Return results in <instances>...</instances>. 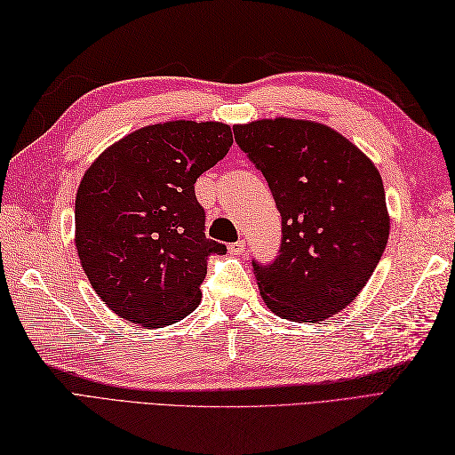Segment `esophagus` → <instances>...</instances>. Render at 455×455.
Masks as SVG:
<instances>
[{
    "mask_svg": "<svg viewBox=\"0 0 455 455\" xmlns=\"http://www.w3.org/2000/svg\"><path fill=\"white\" fill-rule=\"evenodd\" d=\"M245 241H237V243H231V245H228V251L231 254H243L245 252Z\"/></svg>",
    "mask_w": 455,
    "mask_h": 455,
    "instance_id": "esophagus-1",
    "label": "esophagus"
}]
</instances>
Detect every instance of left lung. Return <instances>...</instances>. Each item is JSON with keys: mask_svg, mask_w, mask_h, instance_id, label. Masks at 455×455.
<instances>
[{"mask_svg": "<svg viewBox=\"0 0 455 455\" xmlns=\"http://www.w3.org/2000/svg\"><path fill=\"white\" fill-rule=\"evenodd\" d=\"M282 214L272 264L252 262L266 307L291 323H323L367 285L390 235L382 177L341 132L308 119L235 125Z\"/></svg>", "mask_w": 455, "mask_h": 455, "instance_id": "1", "label": "left lung"}]
</instances>
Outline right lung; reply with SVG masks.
<instances>
[{"label": "right lung", "mask_w": 455, "mask_h": 455, "mask_svg": "<svg viewBox=\"0 0 455 455\" xmlns=\"http://www.w3.org/2000/svg\"><path fill=\"white\" fill-rule=\"evenodd\" d=\"M234 135L220 121L175 119L129 132L83 175L75 247L98 297L144 328H164L201 303L210 254L195 183L226 156Z\"/></svg>", "instance_id": "add662e5"}]
</instances>
